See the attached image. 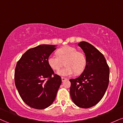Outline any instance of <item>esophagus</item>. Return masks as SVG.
Segmentation results:
<instances>
[{"mask_svg":"<svg viewBox=\"0 0 123 123\" xmlns=\"http://www.w3.org/2000/svg\"><path fill=\"white\" fill-rule=\"evenodd\" d=\"M61 79H62V81H65V80H67V79L65 78V77H61Z\"/></svg>","mask_w":123,"mask_h":123,"instance_id":"34e87169","label":"esophagus"}]
</instances>
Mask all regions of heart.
<instances>
[{"mask_svg":"<svg viewBox=\"0 0 123 123\" xmlns=\"http://www.w3.org/2000/svg\"><path fill=\"white\" fill-rule=\"evenodd\" d=\"M57 55H50L47 59L49 65L54 70H59L65 62V68L57 72L62 76H70L77 72L81 73L85 69L87 59L83 53L74 47L66 46L59 49Z\"/></svg>","mask_w":123,"mask_h":123,"instance_id":"heart-1","label":"heart"}]
</instances>
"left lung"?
<instances>
[{"instance_id":"1","label":"left lung","mask_w":123,"mask_h":123,"mask_svg":"<svg viewBox=\"0 0 123 123\" xmlns=\"http://www.w3.org/2000/svg\"><path fill=\"white\" fill-rule=\"evenodd\" d=\"M87 59L85 69L76 79H70V94L73 102L80 108L97 105L105 95L109 81V68L104 55L86 42L78 44Z\"/></svg>"}]
</instances>
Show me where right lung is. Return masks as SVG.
<instances>
[{"instance_id": "right-lung-1", "label": "right lung", "mask_w": 123, "mask_h": 123, "mask_svg": "<svg viewBox=\"0 0 123 123\" xmlns=\"http://www.w3.org/2000/svg\"><path fill=\"white\" fill-rule=\"evenodd\" d=\"M56 46L42 44L29 49L17 63L15 84L21 98L32 108L43 109L55 99L62 80L47 62Z\"/></svg>"}]
</instances>
